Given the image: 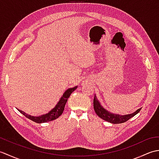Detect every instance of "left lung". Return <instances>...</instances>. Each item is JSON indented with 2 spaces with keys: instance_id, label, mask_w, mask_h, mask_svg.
<instances>
[{
  "instance_id": "left-lung-1",
  "label": "left lung",
  "mask_w": 159,
  "mask_h": 159,
  "mask_svg": "<svg viewBox=\"0 0 159 159\" xmlns=\"http://www.w3.org/2000/svg\"><path fill=\"white\" fill-rule=\"evenodd\" d=\"M93 108L94 111H95V112L98 116H99L101 119L112 124L124 123L125 121H126L129 119H130L131 117H134L135 115L139 113L141 109V108H140V109H137L133 113L123 115V116L122 115L111 113L110 111H107L106 109H104L102 106V104L100 103L99 100H98L96 95L94 96L93 98Z\"/></svg>"
}]
</instances>
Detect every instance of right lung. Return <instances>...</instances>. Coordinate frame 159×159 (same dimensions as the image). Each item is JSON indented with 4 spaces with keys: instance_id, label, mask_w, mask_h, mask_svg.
<instances>
[{
    "instance_id": "add662e5",
    "label": "right lung",
    "mask_w": 159,
    "mask_h": 159,
    "mask_svg": "<svg viewBox=\"0 0 159 159\" xmlns=\"http://www.w3.org/2000/svg\"><path fill=\"white\" fill-rule=\"evenodd\" d=\"M76 88H77V86L72 87V88L67 89L66 92L63 93V96L61 97L59 102L57 103L55 107L50 110L48 113H47L46 114L41 115V116H32L31 115L26 113L25 112H24L22 111H20L18 109H18L22 115H24L25 117L29 118V120L35 121L36 123L41 124V123L48 122V121H52L54 120H56L57 118H58L62 114L63 111L64 110V108H65L66 104L67 101V99H68V98L71 95V93H72Z\"/></svg>"
}]
</instances>
